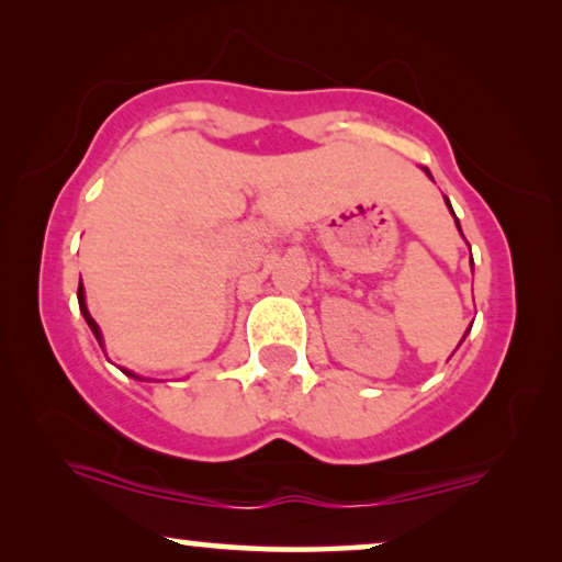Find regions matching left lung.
<instances>
[{
  "label": "left lung",
  "mask_w": 562,
  "mask_h": 562,
  "mask_svg": "<svg viewBox=\"0 0 562 562\" xmlns=\"http://www.w3.org/2000/svg\"><path fill=\"white\" fill-rule=\"evenodd\" d=\"M427 176H429V171H427ZM445 202H448V199H445ZM448 206H450V202H448ZM450 212H452V206H450ZM452 214H456V212H452ZM456 225H458V220H456ZM458 229H460V225H458Z\"/></svg>",
  "instance_id": "left-lung-1"
}]
</instances>
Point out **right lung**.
Instances as JSON below:
<instances>
[{"mask_svg":"<svg viewBox=\"0 0 562 562\" xmlns=\"http://www.w3.org/2000/svg\"><path fill=\"white\" fill-rule=\"evenodd\" d=\"M79 310H81V314H83V319H87V325L91 327V333H94V337L99 340V345H102V333H99V325L94 322V317H91L89 314V310H87V302H83V286L79 283ZM127 375H133L130 371H125ZM133 379H137V375H133Z\"/></svg>","mask_w":562,"mask_h":562,"instance_id":"add662e5","label":"right lung"}]
</instances>
